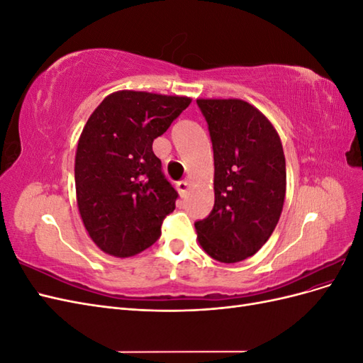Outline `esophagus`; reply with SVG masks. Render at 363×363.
I'll return each mask as SVG.
<instances>
[{"instance_id":"1","label":"esophagus","mask_w":363,"mask_h":363,"mask_svg":"<svg viewBox=\"0 0 363 363\" xmlns=\"http://www.w3.org/2000/svg\"><path fill=\"white\" fill-rule=\"evenodd\" d=\"M189 186H191V182H189V180H182V182H179V183H177V191H179V194H180L182 196H184L186 194H188Z\"/></svg>"}]
</instances>
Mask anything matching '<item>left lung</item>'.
I'll list each match as a JSON object with an SVG mask.
<instances>
[{
    "mask_svg": "<svg viewBox=\"0 0 363 363\" xmlns=\"http://www.w3.org/2000/svg\"><path fill=\"white\" fill-rule=\"evenodd\" d=\"M211 133L215 204L195 223L196 239L223 263L245 260L265 245L286 195V162L279 133L247 101L196 100Z\"/></svg>",
    "mask_w": 363,
    "mask_h": 363,
    "instance_id": "1",
    "label": "left lung"
}]
</instances>
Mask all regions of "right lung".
Instances as JSON below:
<instances>
[{
	"label": "right lung",
	"instance_id": "1",
	"mask_svg": "<svg viewBox=\"0 0 363 363\" xmlns=\"http://www.w3.org/2000/svg\"><path fill=\"white\" fill-rule=\"evenodd\" d=\"M188 96L118 91L87 119L75 152V192L95 245L131 257L160 238L177 191L164 179L152 140L191 104Z\"/></svg>",
	"mask_w": 363,
	"mask_h": 363
}]
</instances>
